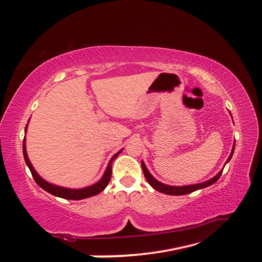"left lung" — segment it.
I'll use <instances>...</instances> for the list:
<instances>
[{"instance_id":"1","label":"left lung","mask_w":262,"mask_h":262,"mask_svg":"<svg viewBox=\"0 0 262 262\" xmlns=\"http://www.w3.org/2000/svg\"><path fill=\"white\" fill-rule=\"evenodd\" d=\"M233 151H234V143H233V147H232V150H231V154H230L228 161L225 162V164H227L230 161V159H231ZM141 165H142V170H143L145 179H147V181L150 184V186H151V187L155 188L156 190H158V192H161L163 194H167V195H185V194L192 193V192H194V190L208 187V186H210L214 183H216V181L220 179L222 172H223V170H221L219 173H217L215 177H212L211 179L203 181V183H200V184L186 185V186H170V185L163 184V183H161V181H158L156 178H154L152 174L150 173L149 170L147 168V166H145V164H144L143 161L141 162Z\"/></svg>"}]
</instances>
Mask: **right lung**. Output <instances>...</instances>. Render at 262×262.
<instances>
[{"mask_svg": "<svg viewBox=\"0 0 262 262\" xmlns=\"http://www.w3.org/2000/svg\"><path fill=\"white\" fill-rule=\"evenodd\" d=\"M26 130H28V125H26V127H25V133H26ZM122 150L123 149L119 150L117 154L113 155L112 158L110 159L107 167H106L103 177H101V179L99 181H97L96 184L88 186V187H83V188H68V187H62V186H57V185L48 183V181H46L45 179L41 178V177L38 174V172L34 170V167L32 166V164H31L30 159L28 157L25 139L23 142V155H24L25 163H26V165H28V167L30 168V171L33 176V179L35 180V183H37L42 189H45L46 192H48L50 194L55 195V196H57V198L67 199V200H83V199L95 196V195L99 194L100 192H103L111 180V174H112V163L114 159L119 156V154H121Z\"/></svg>", "mask_w": 262, "mask_h": 262, "instance_id": "obj_1", "label": "right lung"}]
</instances>
